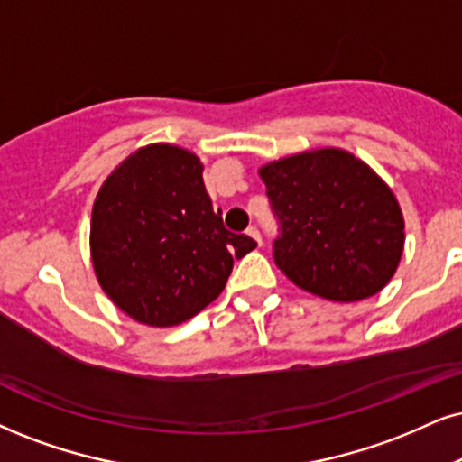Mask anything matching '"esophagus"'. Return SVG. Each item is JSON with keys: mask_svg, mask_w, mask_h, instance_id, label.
Instances as JSON below:
<instances>
[{"mask_svg": "<svg viewBox=\"0 0 462 462\" xmlns=\"http://www.w3.org/2000/svg\"><path fill=\"white\" fill-rule=\"evenodd\" d=\"M246 233H248V236H250V237H253V240H254V242H257V244H259V246H261V244H263V240H261V233H259V229H257V226H250V229H248Z\"/></svg>", "mask_w": 462, "mask_h": 462, "instance_id": "1", "label": "esophagus"}]
</instances>
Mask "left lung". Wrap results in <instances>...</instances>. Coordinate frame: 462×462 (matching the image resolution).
Returning <instances> with one entry per match:
<instances>
[{"label": "left lung", "mask_w": 462, "mask_h": 462, "mask_svg": "<svg viewBox=\"0 0 462 462\" xmlns=\"http://www.w3.org/2000/svg\"><path fill=\"white\" fill-rule=\"evenodd\" d=\"M278 222L276 265L332 301L370 298L394 276L405 244L396 197L343 150L298 153L261 167Z\"/></svg>", "instance_id": "1"}]
</instances>
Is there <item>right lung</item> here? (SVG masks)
<instances>
[{
    "mask_svg": "<svg viewBox=\"0 0 462 462\" xmlns=\"http://www.w3.org/2000/svg\"><path fill=\"white\" fill-rule=\"evenodd\" d=\"M254 246L222 225L203 164L181 147H143L96 197V276L119 309L147 326H180L201 312L225 289L233 261Z\"/></svg>",
    "mask_w": 462,
    "mask_h": 462,
    "instance_id": "add662e5",
    "label": "right lung"
}]
</instances>
